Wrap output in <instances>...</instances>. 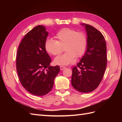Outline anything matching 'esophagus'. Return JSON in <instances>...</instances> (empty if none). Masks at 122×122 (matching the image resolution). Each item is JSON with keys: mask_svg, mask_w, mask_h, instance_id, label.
Wrapping results in <instances>:
<instances>
[{"mask_svg": "<svg viewBox=\"0 0 122 122\" xmlns=\"http://www.w3.org/2000/svg\"><path fill=\"white\" fill-rule=\"evenodd\" d=\"M65 69H66V67H65V66H60V69H61V70H63Z\"/></svg>", "mask_w": 122, "mask_h": 122, "instance_id": "34e87169", "label": "esophagus"}]
</instances>
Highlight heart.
<instances>
[{
    "label": "heart",
    "mask_w": 122,
    "mask_h": 122,
    "mask_svg": "<svg viewBox=\"0 0 122 122\" xmlns=\"http://www.w3.org/2000/svg\"><path fill=\"white\" fill-rule=\"evenodd\" d=\"M56 40L48 39L45 43L47 52L52 55H57L63 51L66 52L55 58L57 65H69L75 61L76 56L80 57L86 51L87 39L83 32H77L69 28L61 29L55 36Z\"/></svg>",
    "instance_id": "b5f03b06"
}]
</instances>
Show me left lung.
Returning a JSON list of instances; mask_svg holds the SVG:
<instances>
[{
	"instance_id": "8db88e82",
	"label": "left lung",
	"mask_w": 122,
	"mask_h": 122,
	"mask_svg": "<svg viewBox=\"0 0 122 122\" xmlns=\"http://www.w3.org/2000/svg\"><path fill=\"white\" fill-rule=\"evenodd\" d=\"M87 34L86 53L72 69L71 83L81 93L95 90L102 81L107 66L106 44L104 36L91 25L82 24Z\"/></svg>"
}]
</instances>
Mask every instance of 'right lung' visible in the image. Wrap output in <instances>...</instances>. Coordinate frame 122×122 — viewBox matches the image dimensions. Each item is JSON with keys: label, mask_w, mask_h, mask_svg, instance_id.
<instances>
[{"label": "right lung", "mask_w": 122, "mask_h": 122, "mask_svg": "<svg viewBox=\"0 0 122 122\" xmlns=\"http://www.w3.org/2000/svg\"><path fill=\"white\" fill-rule=\"evenodd\" d=\"M48 35L45 26H36L25 36L17 51L16 69L20 81L36 96L49 93L60 71L58 66H49L51 60L45 48Z\"/></svg>", "instance_id": "right-lung-1"}]
</instances>
